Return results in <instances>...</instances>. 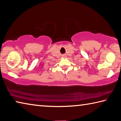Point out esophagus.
<instances>
[{
    "label": "esophagus",
    "mask_w": 121,
    "mask_h": 121,
    "mask_svg": "<svg viewBox=\"0 0 121 121\" xmlns=\"http://www.w3.org/2000/svg\"><path fill=\"white\" fill-rule=\"evenodd\" d=\"M62 56L63 57H65V56H65V54H63V55H62Z\"/></svg>",
    "instance_id": "obj_1"
}]
</instances>
